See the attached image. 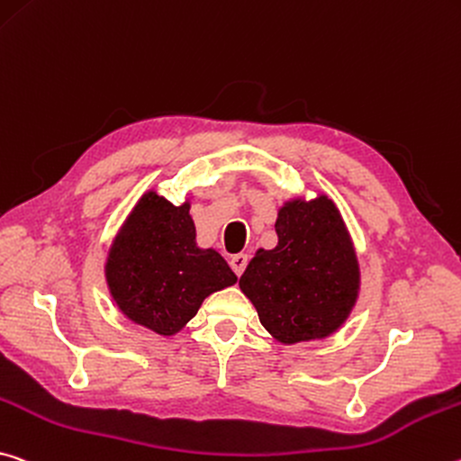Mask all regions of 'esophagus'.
<instances>
[{
    "label": "esophagus",
    "instance_id": "obj_1",
    "mask_svg": "<svg viewBox=\"0 0 461 461\" xmlns=\"http://www.w3.org/2000/svg\"><path fill=\"white\" fill-rule=\"evenodd\" d=\"M230 267H231V270L238 276H242V273H244L246 267H248V257H246V254H236V257H231Z\"/></svg>",
    "mask_w": 461,
    "mask_h": 461
}]
</instances>
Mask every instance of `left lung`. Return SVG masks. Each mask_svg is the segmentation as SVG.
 Instances as JSON below:
<instances>
[{
    "instance_id": "obj_1",
    "label": "left lung",
    "mask_w": 461,
    "mask_h": 461,
    "mask_svg": "<svg viewBox=\"0 0 461 461\" xmlns=\"http://www.w3.org/2000/svg\"><path fill=\"white\" fill-rule=\"evenodd\" d=\"M275 230L279 244L257 252L240 289L283 345L326 339L348 318L359 294V262L345 221L320 194L285 203Z\"/></svg>"
}]
</instances>
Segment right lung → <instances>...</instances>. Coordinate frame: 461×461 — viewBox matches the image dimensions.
Returning a JSON list of instances; mask_svg holds the SVG:
<instances>
[{"instance_id": "add662e5", "label": "right lung", "mask_w": 461, "mask_h": 461, "mask_svg": "<svg viewBox=\"0 0 461 461\" xmlns=\"http://www.w3.org/2000/svg\"><path fill=\"white\" fill-rule=\"evenodd\" d=\"M188 209V203L176 207L145 193L106 260L108 289L119 310L162 336L176 334L204 297L238 281L221 254L196 246Z\"/></svg>"}]
</instances>
